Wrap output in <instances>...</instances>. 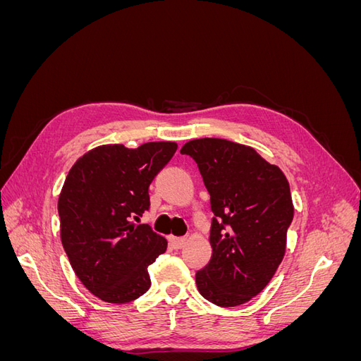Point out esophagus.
Returning <instances> with one entry per match:
<instances>
[{"instance_id":"esophagus-1","label":"esophagus","mask_w":361,"mask_h":361,"mask_svg":"<svg viewBox=\"0 0 361 361\" xmlns=\"http://www.w3.org/2000/svg\"><path fill=\"white\" fill-rule=\"evenodd\" d=\"M169 241L173 245V248H182L187 243V238L183 236H169Z\"/></svg>"}]
</instances>
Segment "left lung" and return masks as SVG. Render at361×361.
I'll return each instance as SVG.
<instances>
[{
    "label": "left lung",
    "mask_w": 361,
    "mask_h": 361,
    "mask_svg": "<svg viewBox=\"0 0 361 361\" xmlns=\"http://www.w3.org/2000/svg\"><path fill=\"white\" fill-rule=\"evenodd\" d=\"M180 154L197 162L215 215L212 257L195 285L220 307L244 304L264 290L285 256L293 218L289 182L253 147L228 140H191Z\"/></svg>",
    "instance_id": "left-lung-1"
}]
</instances>
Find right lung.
<instances>
[{
  "mask_svg": "<svg viewBox=\"0 0 361 361\" xmlns=\"http://www.w3.org/2000/svg\"><path fill=\"white\" fill-rule=\"evenodd\" d=\"M178 145L94 147L73 164L60 192V236L76 277L105 302L134 301L150 288L147 268L167 250L149 224V185Z\"/></svg>",
  "mask_w": 361,
  "mask_h": 361,
  "instance_id": "right-lung-1",
  "label": "right lung"
}]
</instances>
